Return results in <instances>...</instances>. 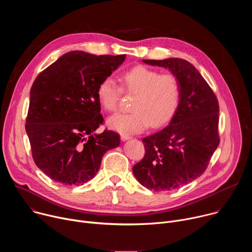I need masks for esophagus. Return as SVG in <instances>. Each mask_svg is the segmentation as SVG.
<instances>
[{
    "mask_svg": "<svg viewBox=\"0 0 252 252\" xmlns=\"http://www.w3.org/2000/svg\"><path fill=\"white\" fill-rule=\"evenodd\" d=\"M132 136L129 135V134H126V133H122L121 134V138L122 140H127V139H130Z\"/></svg>",
    "mask_w": 252,
    "mask_h": 252,
    "instance_id": "34e87169",
    "label": "esophagus"
}]
</instances>
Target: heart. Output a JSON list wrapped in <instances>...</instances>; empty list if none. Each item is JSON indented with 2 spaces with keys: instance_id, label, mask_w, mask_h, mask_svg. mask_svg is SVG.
<instances>
[{
  "instance_id": "1",
  "label": "heart",
  "mask_w": 252,
  "mask_h": 252,
  "mask_svg": "<svg viewBox=\"0 0 252 252\" xmlns=\"http://www.w3.org/2000/svg\"><path fill=\"white\" fill-rule=\"evenodd\" d=\"M122 88L110 77L103 79L96 91L104 110L117 112L123 92L135 94L132 112L118 114L107 120V125L120 132H139L150 125L160 127L173 117L181 99V85L170 73L159 74L146 65H135L125 71L121 78Z\"/></svg>"
}]
</instances>
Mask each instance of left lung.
Listing matches in <instances>:
<instances>
[{"label": "left lung", "instance_id": "obj_1", "mask_svg": "<svg viewBox=\"0 0 252 252\" xmlns=\"http://www.w3.org/2000/svg\"><path fill=\"white\" fill-rule=\"evenodd\" d=\"M143 62L170 69L181 85V99L169 125L142 138L146 154L132 172L151 190H171L200 176L218 149L219 100L189 62L178 58Z\"/></svg>", "mask_w": 252, "mask_h": 252}]
</instances>
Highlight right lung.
Listing matches in <instances>:
<instances>
[{
	"instance_id": "obj_1",
	"label": "right lung",
	"mask_w": 252,
	"mask_h": 252,
	"mask_svg": "<svg viewBox=\"0 0 252 252\" xmlns=\"http://www.w3.org/2000/svg\"><path fill=\"white\" fill-rule=\"evenodd\" d=\"M126 55L95 56L82 51L59 58L35 78L26 120L32 157L53 181L81 186L99 169L103 155L120 146V135L104 129L96 91Z\"/></svg>"
}]
</instances>
